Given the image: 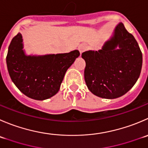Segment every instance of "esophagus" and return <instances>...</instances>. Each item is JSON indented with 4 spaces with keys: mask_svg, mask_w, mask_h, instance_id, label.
<instances>
[{
    "mask_svg": "<svg viewBox=\"0 0 148 148\" xmlns=\"http://www.w3.org/2000/svg\"><path fill=\"white\" fill-rule=\"evenodd\" d=\"M79 51L80 53H82L83 51H85V47H84V45H80L79 46Z\"/></svg>",
    "mask_w": 148,
    "mask_h": 148,
    "instance_id": "1",
    "label": "esophagus"
}]
</instances>
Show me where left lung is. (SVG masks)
Returning a JSON list of instances; mask_svg holds the SVG:
<instances>
[{"label":"left lung","mask_w":148,"mask_h":148,"mask_svg":"<svg viewBox=\"0 0 148 148\" xmlns=\"http://www.w3.org/2000/svg\"><path fill=\"white\" fill-rule=\"evenodd\" d=\"M82 58L86 63L84 80L87 88L95 95L106 99L117 98L131 90L143 65L138 43L121 22L102 49L85 51Z\"/></svg>","instance_id":"left-lung-1"}]
</instances>
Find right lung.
Segmentation results:
<instances>
[{"label": "right lung", "mask_w": 148, "mask_h": 148, "mask_svg": "<svg viewBox=\"0 0 148 148\" xmlns=\"http://www.w3.org/2000/svg\"><path fill=\"white\" fill-rule=\"evenodd\" d=\"M79 55L78 50L67 53L27 55L18 32L8 47L6 64L11 80L23 94L43 100L58 92L67 69Z\"/></svg>", "instance_id": "add662e5"}]
</instances>
